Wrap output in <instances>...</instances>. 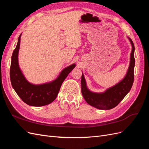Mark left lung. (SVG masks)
I'll return each instance as SVG.
<instances>
[{
	"instance_id": "obj_1",
	"label": "left lung",
	"mask_w": 149,
	"mask_h": 149,
	"mask_svg": "<svg viewBox=\"0 0 149 149\" xmlns=\"http://www.w3.org/2000/svg\"><path fill=\"white\" fill-rule=\"evenodd\" d=\"M132 45L130 63L127 73L124 77L115 85L107 88L102 93L91 91L87 86L83 73L81 76V93L85 101L91 106L102 110H109L118 106L130 91L134 83V70L135 66V48L132 40L127 37Z\"/></svg>"
}]
</instances>
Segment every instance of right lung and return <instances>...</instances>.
Returning a JSON list of instances; mask_svg holds the SVG:
<instances>
[{
	"label": "right lung",
	"mask_w": 149,
	"mask_h": 149,
	"mask_svg": "<svg viewBox=\"0 0 149 149\" xmlns=\"http://www.w3.org/2000/svg\"><path fill=\"white\" fill-rule=\"evenodd\" d=\"M22 33L18 38L15 49L13 50L10 68V81L13 89L21 100L31 106H43L49 104L55 100L61 86L76 64L73 63L63 70L58 77L50 82L40 84L30 83L26 79L19 66V52Z\"/></svg>",
	"instance_id": "add662e5"
}]
</instances>
